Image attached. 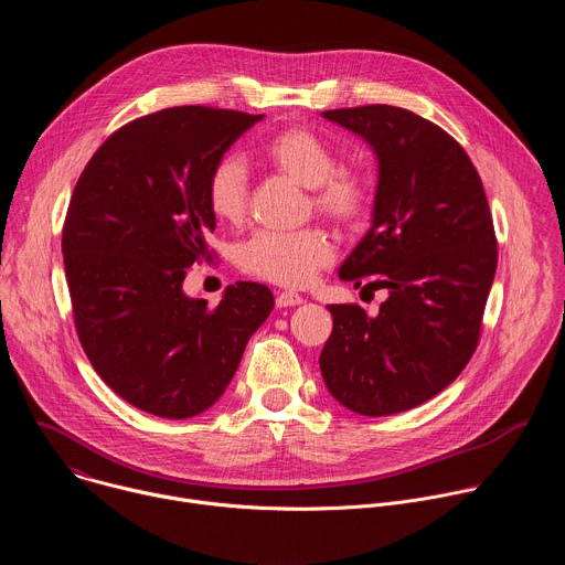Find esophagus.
<instances>
[{
  "label": "esophagus",
  "instance_id": "1",
  "mask_svg": "<svg viewBox=\"0 0 565 565\" xmlns=\"http://www.w3.org/2000/svg\"><path fill=\"white\" fill-rule=\"evenodd\" d=\"M275 301H277V308H288V306H299L303 301V297L292 290H284V292H277Z\"/></svg>",
  "mask_w": 565,
  "mask_h": 565
}]
</instances>
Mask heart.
<instances>
[{
    "label": "heart",
    "instance_id": "b5f03b06",
    "mask_svg": "<svg viewBox=\"0 0 565 565\" xmlns=\"http://www.w3.org/2000/svg\"><path fill=\"white\" fill-rule=\"evenodd\" d=\"M266 163L308 188L315 212L340 225H355L369 207V183L362 172L335 168L333 147L308 127H288L262 147ZM248 170L244 160L225 156L207 177V205L223 223H238L248 207ZM333 262V241L319 225L295 232L262 230L236 253L238 268L270 284L301 288Z\"/></svg>",
    "mask_w": 565,
    "mask_h": 565
}]
</instances>
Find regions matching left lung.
<instances>
[{"label": "left lung", "mask_w": 565, "mask_h": 565, "mask_svg": "<svg viewBox=\"0 0 565 565\" xmlns=\"http://www.w3.org/2000/svg\"><path fill=\"white\" fill-rule=\"evenodd\" d=\"M375 153L371 227L340 268L388 297L375 317L331 303L319 355L331 395L360 416L414 409L449 386L476 351L497 273V236L480 177L438 125L391 105L321 111ZM364 286V288H366Z\"/></svg>", "instance_id": "left-lung-1"}]
</instances>
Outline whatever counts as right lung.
<instances>
[{
    "instance_id": "right-lung-1",
    "label": "right lung",
    "mask_w": 565,
    "mask_h": 565,
    "mask_svg": "<svg viewBox=\"0 0 565 565\" xmlns=\"http://www.w3.org/2000/svg\"><path fill=\"white\" fill-rule=\"evenodd\" d=\"M259 120L199 105L142 116L75 183L62 230L75 331L109 388L151 416L210 409L275 306L255 281L227 286L214 308L183 290L216 225L207 177Z\"/></svg>"
}]
</instances>
